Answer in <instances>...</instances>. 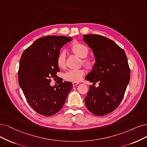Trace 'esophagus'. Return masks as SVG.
<instances>
[{
	"label": "esophagus",
	"mask_w": 147,
	"mask_h": 147,
	"mask_svg": "<svg viewBox=\"0 0 147 147\" xmlns=\"http://www.w3.org/2000/svg\"><path fill=\"white\" fill-rule=\"evenodd\" d=\"M79 83V82H73V86H76L77 85H78Z\"/></svg>",
	"instance_id": "obj_1"
}]
</instances>
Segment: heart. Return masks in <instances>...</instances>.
<instances>
[{
  "label": "heart",
  "mask_w": 147,
  "mask_h": 147,
  "mask_svg": "<svg viewBox=\"0 0 147 147\" xmlns=\"http://www.w3.org/2000/svg\"><path fill=\"white\" fill-rule=\"evenodd\" d=\"M70 50L76 56L79 57L82 59V63L88 68H92L94 66V62L91 59H84L88 56L89 53L88 47L78 42H74L70 47ZM56 62L58 67L63 68L66 63V55L64 52L60 53L56 59ZM85 74L84 70L82 69H71L69 70L64 74V78L71 82H77L82 79L83 76Z\"/></svg>",
  "instance_id": "obj_1"
}]
</instances>
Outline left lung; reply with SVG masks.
Listing matches in <instances>:
<instances>
[{
  "label": "left lung",
  "mask_w": 147,
  "mask_h": 147,
  "mask_svg": "<svg viewBox=\"0 0 147 147\" xmlns=\"http://www.w3.org/2000/svg\"><path fill=\"white\" fill-rule=\"evenodd\" d=\"M84 41L93 51L95 63L85 79L99 82L90 85L85 98L87 109L102 116L116 109L121 102L130 79V69L126 54L116 43L97 34L84 36Z\"/></svg>",
  "instance_id": "1"
}]
</instances>
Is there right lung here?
<instances>
[{
  "mask_svg": "<svg viewBox=\"0 0 147 147\" xmlns=\"http://www.w3.org/2000/svg\"><path fill=\"white\" fill-rule=\"evenodd\" d=\"M72 37L48 36L37 39L22 53L18 72L19 84L32 109L40 115L51 116L63 107L73 87L72 83L51 86L60 69L56 59L60 50Z\"/></svg>",
  "mask_w": 147,
  "mask_h": 147,
  "instance_id": "add662e5",
  "label": "right lung"
}]
</instances>
